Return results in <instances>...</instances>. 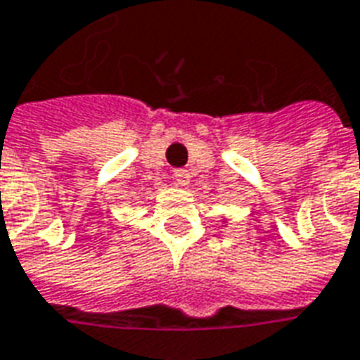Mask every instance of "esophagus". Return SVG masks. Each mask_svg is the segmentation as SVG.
I'll use <instances>...</instances> for the list:
<instances>
[{"instance_id":"1","label":"esophagus","mask_w":360,"mask_h":360,"mask_svg":"<svg viewBox=\"0 0 360 360\" xmlns=\"http://www.w3.org/2000/svg\"><path fill=\"white\" fill-rule=\"evenodd\" d=\"M173 179H175V183H177L179 187H187L191 175H188L187 169H175V172H173Z\"/></svg>"}]
</instances>
